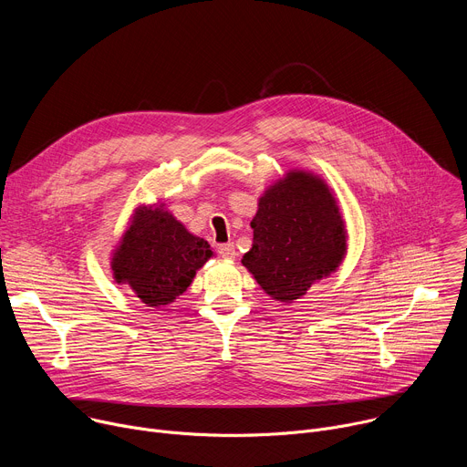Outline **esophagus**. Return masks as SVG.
<instances>
[{"instance_id":"obj_1","label":"esophagus","mask_w":467,"mask_h":467,"mask_svg":"<svg viewBox=\"0 0 467 467\" xmlns=\"http://www.w3.org/2000/svg\"><path fill=\"white\" fill-rule=\"evenodd\" d=\"M218 253H220L223 258H234V256H236V249H234V244H233V242H227V244H220V245H218Z\"/></svg>"}]
</instances>
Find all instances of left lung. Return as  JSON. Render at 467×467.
Here are the masks:
<instances>
[{"label": "left lung", "instance_id": "obj_1", "mask_svg": "<svg viewBox=\"0 0 467 467\" xmlns=\"http://www.w3.org/2000/svg\"><path fill=\"white\" fill-rule=\"evenodd\" d=\"M253 247L242 264L277 301L292 303L338 268L346 231L335 197L321 179L290 171L260 197L251 222Z\"/></svg>", "mask_w": 467, "mask_h": 467}]
</instances>
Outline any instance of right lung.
Segmentation results:
<instances>
[{
  "instance_id": "obj_1",
  "label": "right lung",
  "mask_w": 467,
  "mask_h": 467,
  "mask_svg": "<svg viewBox=\"0 0 467 467\" xmlns=\"http://www.w3.org/2000/svg\"><path fill=\"white\" fill-rule=\"evenodd\" d=\"M213 256L207 240L190 234L170 213L140 211L112 258L114 279L148 306L171 303Z\"/></svg>"
}]
</instances>
